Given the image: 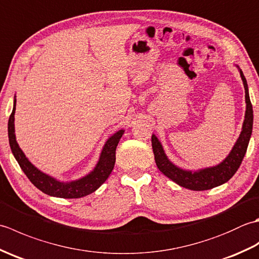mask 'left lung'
Instances as JSON below:
<instances>
[{
	"label": "left lung",
	"mask_w": 259,
	"mask_h": 259,
	"mask_svg": "<svg viewBox=\"0 0 259 259\" xmlns=\"http://www.w3.org/2000/svg\"><path fill=\"white\" fill-rule=\"evenodd\" d=\"M237 67L240 78L243 80V84L245 88V102H246V111L245 119L241 126V133L236 140L233 149L230 150L228 156L219 162L216 166L206 167L197 170H189L178 167L175 164L164 152L163 146L156 135L151 137L152 150L155 153V160L158 169L167 176L169 179L175 181L176 184L184 187V188L201 191L214 188V187L221 186L233 177L235 172L237 171L241 161L245 157V153L248 147L251 133H252V121H254V113H252V106L249 99L248 84L243 71Z\"/></svg>",
	"instance_id": "1"
}]
</instances>
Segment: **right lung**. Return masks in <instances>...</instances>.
<instances>
[{"label": "right lung", "instance_id": "right-lung-1", "mask_svg": "<svg viewBox=\"0 0 259 259\" xmlns=\"http://www.w3.org/2000/svg\"><path fill=\"white\" fill-rule=\"evenodd\" d=\"M16 107V97L14 96L13 100V110L10 115L8 131H9V142L11 150L16 161L20 164L21 169L26 175V177L30 179L31 183L34 185L37 189H40L45 194L72 199V198H82L92 194L106 181L110 174L112 172L114 162H115V149L121 139V137L124 134L123 129H120L117 133L113 134L111 137L107 139L104 144L99 160L89 174H87L83 177L71 181H61L52 176L45 174L37 169L33 164L27 157L22 151L15 137V126H14V114Z\"/></svg>", "mask_w": 259, "mask_h": 259}]
</instances>
